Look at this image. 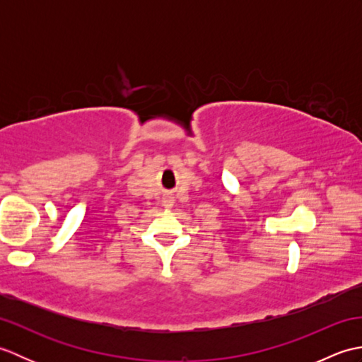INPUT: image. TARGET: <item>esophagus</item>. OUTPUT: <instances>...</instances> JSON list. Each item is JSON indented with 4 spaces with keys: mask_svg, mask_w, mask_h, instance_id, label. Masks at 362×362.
Masks as SVG:
<instances>
[{
    "mask_svg": "<svg viewBox=\"0 0 362 362\" xmlns=\"http://www.w3.org/2000/svg\"><path fill=\"white\" fill-rule=\"evenodd\" d=\"M163 204H165V206H168V209H171V206L174 205V199L173 197H166L165 201H163Z\"/></svg>",
    "mask_w": 362,
    "mask_h": 362,
    "instance_id": "1",
    "label": "esophagus"
}]
</instances>
